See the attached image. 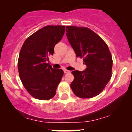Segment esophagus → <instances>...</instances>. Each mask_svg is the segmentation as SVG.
Returning a JSON list of instances; mask_svg holds the SVG:
<instances>
[{"label":"esophagus","mask_w":132,"mask_h":132,"mask_svg":"<svg viewBox=\"0 0 132 132\" xmlns=\"http://www.w3.org/2000/svg\"><path fill=\"white\" fill-rule=\"evenodd\" d=\"M64 72L65 74H66V73H69V72H70V71L67 70V69H64Z\"/></svg>","instance_id":"esophagus-1"}]
</instances>
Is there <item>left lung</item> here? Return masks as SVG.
Instances as JSON below:
<instances>
[{"mask_svg": "<svg viewBox=\"0 0 132 132\" xmlns=\"http://www.w3.org/2000/svg\"><path fill=\"white\" fill-rule=\"evenodd\" d=\"M66 36L76 57H82L87 66L83 71H74L71 87L80 98L88 99L99 95L112 76V57L107 44L87 27H66Z\"/></svg>", "mask_w": 132, "mask_h": 132, "instance_id": "left-lung-1", "label": "left lung"}]
</instances>
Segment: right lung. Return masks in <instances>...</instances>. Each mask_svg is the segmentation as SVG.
<instances>
[{
    "instance_id": "right-lung-1",
    "label": "right lung",
    "mask_w": 132,
    "mask_h": 132,
    "mask_svg": "<svg viewBox=\"0 0 132 132\" xmlns=\"http://www.w3.org/2000/svg\"><path fill=\"white\" fill-rule=\"evenodd\" d=\"M65 26L47 25L27 38L20 51L18 69L20 78L31 96L49 100L56 94L64 72L52 68L48 56L64 35Z\"/></svg>"
}]
</instances>
